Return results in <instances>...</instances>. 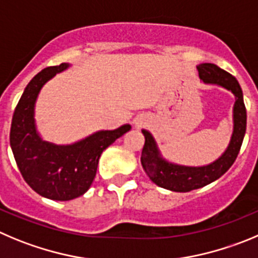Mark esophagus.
I'll use <instances>...</instances> for the list:
<instances>
[{
    "mask_svg": "<svg viewBox=\"0 0 258 258\" xmlns=\"http://www.w3.org/2000/svg\"><path fill=\"white\" fill-rule=\"evenodd\" d=\"M134 122H135V126L140 127V126H143L144 123H145V119H144V118H139V117H137Z\"/></svg>",
    "mask_w": 258,
    "mask_h": 258,
    "instance_id": "esophagus-1",
    "label": "esophagus"
}]
</instances>
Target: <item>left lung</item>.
Wrapping results in <instances>:
<instances>
[{"instance_id": "8db88e82", "label": "left lung", "mask_w": 258, "mask_h": 258, "mask_svg": "<svg viewBox=\"0 0 258 258\" xmlns=\"http://www.w3.org/2000/svg\"><path fill=\"white\" fill-rule=\"evenodd\" d=\"M200 80L208 85L227 89L234 95L233 105V132L224 153L214 162L205 165H183L167 160L159 149L155 137L148 130H141L145 136V145L141 154V164L151 182L173 192H189L210 184L227 172L237 159L242 146L247 126L243 93L237 79L214 63L197 66Z\"/></svg>"}]
</instances>
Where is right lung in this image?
Returning a JSON list of instances; mask_svg holds the SVG:
<instances>
[{
    "instance_id": "1",
    "label": "right lung",
    "mask_w": 258,
    "mask_h": 258,
    "mask_svg": "<svg viewBox=\"0 0 258 258\" xmlns=\"http://www.w3.org/2000/svg\"><path fill=\"white\" fill-rule=\"evenodd\" d=\"M70 63L42 70L26 85L14 112L10 145L19 170L37 194L54 201H69L90 188L103 151L131 130L126 123L100 130L66 145L44 141L35 122V104L43 86Z\"/></svg>"
}]
</instances>
